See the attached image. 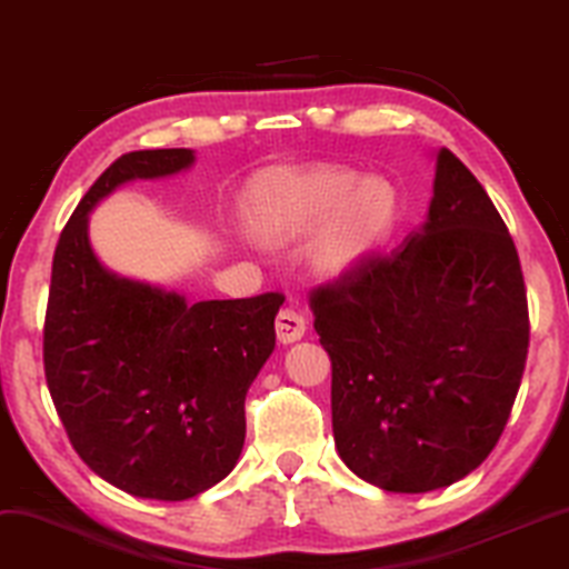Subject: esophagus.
Listing matches in <instances>:
<instances>
[{
	"mask_svg": "<svg viewBox=\"0 0 569 569\" xmlns=\"http://www.w3.org/2000/svg\"><path fill=\"white\" fill-rule=\"evenodd\" d=\"M305 330H307V320H305V315L299 312V309H293V307L280 309L278 318H276L278 341H283V343L299 341V338L305 336Z\"/></svg>",
	"mask_w": 569,
	"mask_h": 569,
	"instance_id": "34e87169",
	"label": "esophagus"
}]
</instances>
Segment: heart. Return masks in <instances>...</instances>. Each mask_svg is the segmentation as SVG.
Returning <instances> with one entry per match:
<instances>
[{
  "label": "heart",
  "instance_id": "heart-1",
  "mask_svg": "<svg viewBox=\"0 0 569 569\" xmlns=\"http://www.w3.org/2000/svg\"><path fill=\"white\" fill-rule=\"evenodd\" d=\"M254 226L268 239H297L320 228L312 260L320 270L341 272L380 247L399 218L391 183L336 164L264 172L251 189Z\"/></svg>",
  "mask_w": 569,
  "mask_h": 569
}]
</instances>
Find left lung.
Instances as JSON below:
<instances>
[{"label":"left lung","mask_w":569,"mask_h":569,"mask_svg":"<svg viewBox=\"0 0 569 569\" xmlns=\"http://www.w3.org/2000/svg\"><path fill=\"white\" fill-rule=\"evenodd\" d=\"M309 309L351 472L426 493L491 455L528 359V293L505 220L457 154L438 152L422 231L318 286Z\"/></svg>","instance_id":"1"}]
</instances>
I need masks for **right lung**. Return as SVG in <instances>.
Wrapping results in <instances>:
<instances>
[{
    "mask_svg": "<svg viewBox=\"0 0 569 569\" xmlns=\"http://www.w3.org/2000/svg\"><path fill=\"white\" fill-rule=\"evenodd\" d=\"M191 149L118 157L62 228L44 318V376L78 457L120 491L191 499L236 467L243 399L276 349L283 293L197 301L112 276L93 257L91 207L120 183L189 168Z\"/></svg>",
    "mask_w": 569,
    "mask_h": 569,
    "instance_id": "right-lung-1",
    "label": "right lung"
}]
</instances>
